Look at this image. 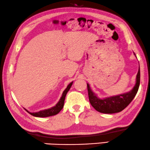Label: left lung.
Listing matches in <instances>:
<instances>
[{
	"instance_id": "8db88e82",
	"label": "left lung",
	"mask_w": 150,
	"mask_h": 150,
	"mask_svg": "<svg viewBox=\"0 0 150 150\" xmlns=\"http://www.w3.org/2000/svg\"><path fill=\"white\" fill-rule=\"evenodd\" d=\"M135 55V54H134ZM140 84V68L136 77V83L130 91L119 95L100 98L92 91L87 83L88 96L92 106L98 112L103 113H115L122 111L133 100L137 93Z\"/></svg>"
}]
</instances>
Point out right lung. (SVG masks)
I'll return each mask as SVG.
<instances>
[{
	"label": "right lung",
	"mask_w": 150,
	"mask_h": 150,
	"mask_svg": "<svg viewBox=\"0 0 150 150\" xmlns=\"http://www.w3.org/2000/svg\"><path fill=\"white\" fill-rule=\"evenodd\" d=\"M73 81L71 82V83H69L68 86H67V88L64 90V92H63V93L62 94V96H61L60 99L59 100L58 103H57V104L55 105V106L52 107L50 109H44V110L39 111H38V112H33V113L30 112V111L26 110V109H26V111H27V112L29 113L30 115H32L35 117H45L52 116V115H55L58 114V113L60 112L61 110H62L63 107H64L65 97H66L67 92H69V90H70L71 86H72V84H73Z\"/></svg>",
	"instance_id": "obj_1"
}]
</instances>
